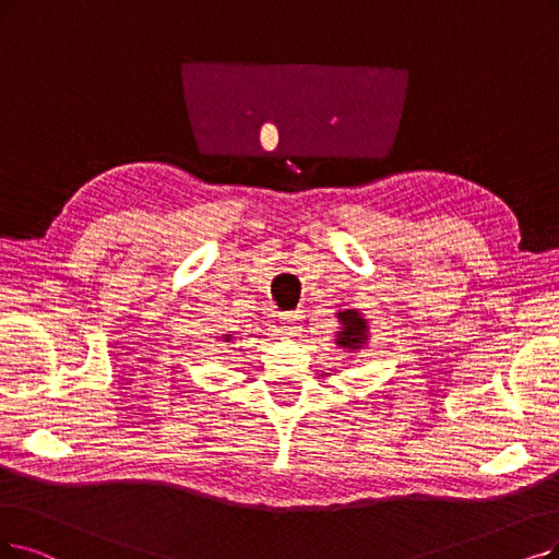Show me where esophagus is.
I'll return each instance as SVG.
<instances>
[{
	"label": "esophagus",
	"mask_w": 559,
	"mask_h": 559,
	"mask_svg": "<svg viewBox=\"0 0 559 559\" xmlns=\"http://www.w3.org/2000/svg\"><path fill=\"white\" fill-rule=\"evenodd\" d=\"M302 319H305L302 311H288V314H282V321H284L282 330L286 334H298L302 330Z\"/></svg>",
	"instance_id": "34e87169"
}]
</instances>
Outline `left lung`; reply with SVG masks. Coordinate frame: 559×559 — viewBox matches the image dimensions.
Masks as SVG:
<instances>
[{"label":"left lung","instance_id":"8db88e82","mask_svg":"<svg viewBox=\"0 0 559 559\" xmlns=\"http://www.w3.org/2000/svg\"><path fill=\"white\" fill-rule=\"evenodd\" d=\"M342 328L337 332V344L348 350L362 348L369 342V325L367 319L357 309H344L337 314Z\"/></svg>","mask_w":559,"mask_h":559}]
</instances>
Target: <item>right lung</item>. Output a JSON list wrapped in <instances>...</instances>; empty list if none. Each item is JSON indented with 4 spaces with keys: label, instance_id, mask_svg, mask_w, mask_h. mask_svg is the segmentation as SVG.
<instances>
[{
    "label": "right lung",
    "instance_id": "1",
    "mask_svg": "<svg viewBox=\"0 0 559 559\" xmlns=\"http://www.w3.org/2000/svg\"><path fill=\"white\" fill-rule=\"evenodd\" d=\"M222 340H225V342H229V340H231V334H225V337H222Z\"/></svg>",
    "mask_w": 559,
    "mask_h": 559
}]
</instances>
